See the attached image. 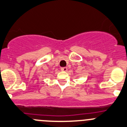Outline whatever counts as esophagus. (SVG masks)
<instances>
[{"instance_id": "34e87169", "label": "esophagus", "mask_w": 127, "mask_h": 127, "mask_svg": "<svg viewBox=\"0 0 127 127\" xmlns=\"http://www.w3.org/2000/svg\"><path fill=\"white\" fill-rule=\"evenodd\" d=\"M60 70L62 71H64V72H67L68 70V68L67 67H62V68H60Z\"/></svg>"}]
</instances>
